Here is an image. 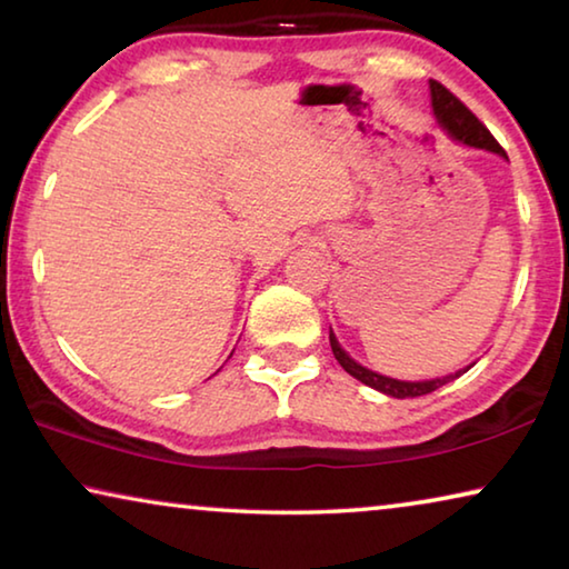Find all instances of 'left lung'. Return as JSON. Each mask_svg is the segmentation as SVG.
<instances>
[{"label": "left lung", "mask_w": 569, "mask_h": 569, "mask_svg": "<svg viewBox=\"0 0 569 569\" xmlns=\"http://www.w3.org/2000/svg\"><path fill=\"white\" fill-rule=\"evenodd\" d=\"M429 90H431V108H435L437 122L449 132L451 140H459V142H465V146H469V148L489 150V152H497V156L507 158V152L495 140V134L489 132L485 124L477 120V114L471 112L459 98H455V94H451L445 88V84L437 82V80H429ZM329 341H331V351L336 356V361L343 366L346 373H351L353 379H359L361 383H366V387L377 389V391L387 393V397H393V399L423 397V393L437 391L439 387H445V383L455 381V379L461 377V373L469 371V366H467V369H459L457 373H449V377H441V379H431V381H399V379L381 377V373L369 371V369H366V366L356 363L351 356L341 349L339 341H336L333 331H329Z\"/></svg>", "instance_id": "left-lung-1"}]
</instances>
